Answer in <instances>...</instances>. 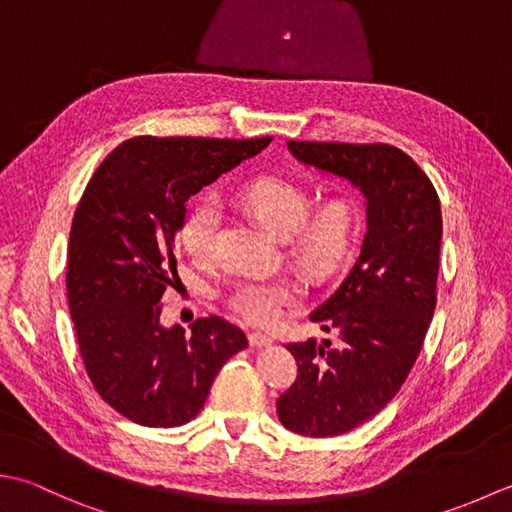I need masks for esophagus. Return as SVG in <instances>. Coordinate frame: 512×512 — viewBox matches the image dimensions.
<instances>
[{"instance_id":"esophagus-1","label":"esophagus","mask_w":512,"mask_h":512,"mask_svg":"<svg viewBox=\"0 0 512 512\" xmlns=\"http://www.w3.org/2000/svg\"><path fill=\"white\" fill-rule=\"evenodd\" d=\"M248 343L253 347H262V345L273 343V339H270V336L264 332H248Z\"/></svg>"}]
</instances>
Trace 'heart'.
Segmentation results:
<instances>
[{
  "instance_id": "b5f03b06",
  "label": "heart",
  "mask_w": 512,
  "mask_h": 512,
  "mask_svg": "<svg viewBox=\"0 0 512 512\" xmlns=\"http://www.w3.org/2000/svg\"><path fill=\"white\" fill-rule=\"evenodd\" d=\"M237 198L248 215L286 239L288 255L312 277H328L350 253L358 224L352 193L336 191L310 206L312 193L306 184L262 176L244 184ZM220 224V202L211 193L184 215L180 242L195 262L213 259ZM299 301L301 288L288 279H242L226 292L228 308L257 325L277 323Z\"/></svg>"
}]
</instances>
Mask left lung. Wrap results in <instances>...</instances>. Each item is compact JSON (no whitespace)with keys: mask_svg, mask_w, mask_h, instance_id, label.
<instances>
[{"mask_svg":"<svg viewBox=\"0 0 512 512\" xmlns=\"http://www.w3.org/2000/svg\"><path fill=\"white\" fill-rule=\"evenodd\" d=\"M288 149L367 198L350 273L310 314L339 343H288L297 378L277 400L286 429L330 438L385 409L416 363L438 301L442 213L427 173L394 145L288 140Z\"/></svg>","mask_w":512,"mask_h":512,"instance_id":"obj_1","label":"left lung"}]
</instances>
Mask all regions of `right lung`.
<instances>
[{
	"mask_svg": "<svg viewBox=\"0 0 512 512\" xmlns=\"http://www.w3.org/2000/svg\"><path fill=\"white\" fill-rule=\"evenodd\" d=\"M273 136L231 140L136 136L107 156L72 217L68 306L99 396L145 427H180L204 407L222 365L248 345L222 317L191 334L160 325L162 295L180 281L176 233L184 204Z\"/></svg>",
	"mask_w": 512,
	"mask_h": 512,
	"instance_id": "right-lung-1",
	"label": "right lung"
}]
</instances>
